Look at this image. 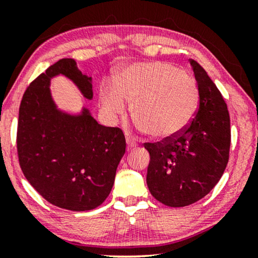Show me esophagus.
Returning a JSON list of instances; mask_svg holds the SVG:
<instances>
[{"mask_svg":"<svg viewBox=\"0 0 258 258\" xmlns=\"http://www.w3.org/2000/svg\"><path fill=\"white\" fill-rule=\"evenodd\" d=\"M136 142L134 141L133 139H130V137H126V149L128 150H132L134 148H136Z\"/></svg>","mask_w":258,"mask_h":258,"instance_id":"1","label":"esophagus"}]
</instances>
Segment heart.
Listing matches in <instances>:
<instances>
[{"mask_svg":"<svg viewBox=\"0 0 258 258\" xmlns=\"http://www.w3.org/2000/svg\"><path fill=\"white\" fill-rule=\"evenodd\" d=\"M134 101L137 126L157 140L177 137L190 125L200 104L196 80L168 62L135 63L100 89L101 109L116 121Z\"/></svg>","mask_w":258,"mask_h":258,"instance_id":"heart-1","label":"heart"}]
</instances>
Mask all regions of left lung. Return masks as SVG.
Here are the masks:
<instances>
[{"label": "left lung", "instance_id": "obj_1", "mask_svg": "<svg viewBox=\"0 0 258 258\" xmlns=\"http://www.w3.org/2000/svg\"><path fill=\"white\" fill-rule=\"evenodd\" d=\"M200 88V105L181 135L146 143L150 162L147 184L155 199L168 207H185L203 199L227 168L230 117L220 90L206 70L189 59Z\"/></svg>", "mask_w": 258, "mask_h": 258}]
</instances>
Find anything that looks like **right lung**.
<instances>
[{"label":"right lung","instance_id":"right-lung-1","mask_svg":"<svg viewBox=\"0 0 258 258\" xmlns=\"http://www.w3.org/2000/svg\"><path fill=\"white\" fill-rule=\"evenodd\" d=\"M63 75L87 100L93 98L91 77L73 58H62L29 84L21 101L17 154L28 182L54 206L87 211L101 206L114 185L125 153L119 128L98 124L89 109L73 115L52 100L50 81Z\"/></svg>","mask_w":258,"mask_h":258}]
</instances>
